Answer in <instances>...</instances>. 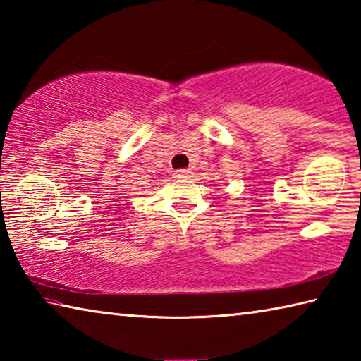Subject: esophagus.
Masks as SVG:
<instances>
[{
	"label": "esophagus",
	"instance_id": "obj_1",
	"mask_svg": "<svg viewBox=\"0 0 361 361\" xmlns=\"http://www.w3.org/2000/svg\"><path fill=\"white\" fill-rule=\"evenodd\" d=\"M191 170L189 169H181V170H176L175 172V176L176 178H189V176H191Z\"/></svg>",
	"mask_w": 361,
	"mask_h": 361
}]
</instances>
